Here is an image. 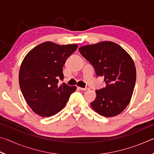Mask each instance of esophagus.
<instances>
[{
    "instance_id": "obj_1",
    "label": "esophagus",
    "mask_w": 154,
    "mask_h": 154,
    "mask_svg": "<svg viewBox=\"0 0 154 154\" xmlns=\"http://www.w3.org/2000/svg\"><path fill=\"white\" fill-rule=\"evenodd\" d=\"M78 88H79V89L81 90H89V88H88V87H85V88H80V87H79Z\"/></svg>"
}]
</instances>
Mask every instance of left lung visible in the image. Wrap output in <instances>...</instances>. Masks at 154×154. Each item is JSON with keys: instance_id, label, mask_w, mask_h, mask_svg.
<instances>
[{"instance_id": "1", "label": "left lung", "mask_w": 154, "mask_h": 154, "mask_svg": "<svg viewBox=\"0 0 154 154\" xmlns=\"http://www.w3.org/2000/svg\"><path fill=\"white\" fill-rule=\"evenodd\" d=\"M79 51L106 83L105 88L96 90V97L91 106L103 116H118L129 104L134 91L137 73L132 58L111 41L81 47Z\"/></svg>"}]
</instances>
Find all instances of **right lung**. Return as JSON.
Segmentation results:
<instances>
[{
	"instance_id": "obj_1",
	"label": "right lung",
	"mask_w": 154,
	"mask_h": 154,
	"mask_svg": "<svg viewBox=\"0 0 154 154\" xmlns=\"http://www.w3.org/2000/svg\"><path fill=\"white\" fill-rule=\"evenodd\" d=\"M77 44L60 45L45 42L30 50L21 64L19 83L26 101L36 114L50 117L66 105L76 86L65 83L62 69L67 58L77 49Z\"/></svg>"
}]
</instances>
